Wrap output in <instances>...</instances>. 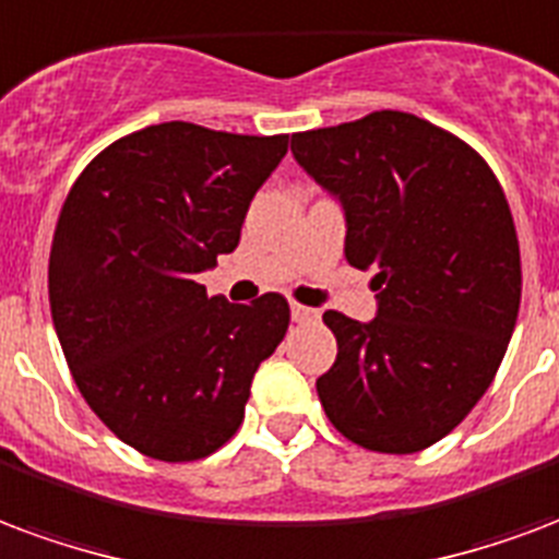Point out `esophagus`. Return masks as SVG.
Returning <instances> with one entry per match:
<instances>
[{
	"label": "esophagus",
	"mask_w": 559,
	"mask_h": 559,
	"mask_svg": "<svg viewBox=\"0 0 559 559\" xmlns=\"http://www.w3.org/2000/svg\"><path fill=\"white\" fill-rule=\"evenodd\" d=\"M290 317L296 322H313V320H317V317H320V313L313 311V308H305V305H296V301H293V305H290Z\"/></svg>",
	"instance_id": "obj_1"
}]
</instances>
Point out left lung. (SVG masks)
Masks as SVG:
<instances>
[{"mask_svg": "<svg viewBox=\"0 0 559 559\" xmlns=\"http://www.w3.org/2000/svg\"><path fill=\"white\" fill-rule=\"evenodd\" d=\"M296 163L341 204L343 254L376 269V317L337 311L317 394L337 432L417 453L459 427L498 373L522 301V258L498 177L408 111L296 132Z\"/></svg>", "mask_w": 559, "mask_h": 559, "instance_id": "left-lung-1", "label": "left lung"}]
</instances>
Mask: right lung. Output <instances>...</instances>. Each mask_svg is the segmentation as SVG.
<instances>
[{
  "label": "right lung",
  "mask_w": 559,
  "mask_h": 559,
  "mask_svg": "<svg viewBox=\"0 0 559 559\" xmlns=\"http://www.w3.org/2000/svg\"><path fill=\"white\" fill-rule=\"evenodd\" d=\"M287 135L168 121L123 135L80 175L49 251V308L94 415L159 462L210 456L246 415L290 305L206 299L198 275L239 246Z\"/></svg>",
  "instance_id": "add662e5"
}]
</instances>
